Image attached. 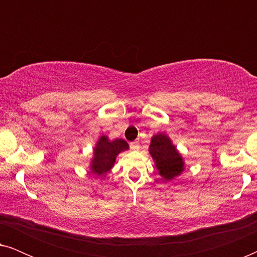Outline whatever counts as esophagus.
Segmentation results:
<instances>
[{
  "label": "esophagus",
  "instance_id": "esophagus-1",
  "mask_svg": "<svg viewBox=\"0 0 257 257\" xmlns=\"http://www.w3.org/2000/svg\"><path fill=\"white\" fill-rule=\"evenodd\" d=\"M139 143L138 142H133L130 144V149H131L132 151H138L139 150Z\"/></svg>",
  "mask_w": 257,
  "mask_h": 257
}]
</instances>
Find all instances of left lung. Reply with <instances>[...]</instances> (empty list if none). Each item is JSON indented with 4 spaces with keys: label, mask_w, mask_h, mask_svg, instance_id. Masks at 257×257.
Here are the masks:
<instances>
[{
    "label": "left lung",
    "mask_w": 257,
    "mask_h": 257,
    "mask_svg": "<svg viewBox=\"0 0 257 257\" xmlns=\"http://www.w3.org/2000/svg\"><path fill=\"white\" fill-rule=\"evenodd\" d=\"M150 153L156 161L161 177L172 180L184 171V163L175 146L172 145L167 136L159 133L152 138L150 145Z\"/></svg>",
    "instance_id": "obj_1"
}]
</instances>
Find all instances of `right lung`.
<instances>
[{
	"mask_svg": "<svg viewBox=\"0 0 257 257\" xmlns=\"http://www.w3.org/2000/svg\"><path fill=\"white\" fill-rule=\"evenodd\" d=\"M127 149L128 145L125 140L115 139L113 142H110L105 136L100 137L96 149H94V158L92 159V165H91L92 173L97 175L106 173L113 166L115 157L121 151Z\"/></svg>",
	"mask_w": 257,
	"mask_h": 257,
	"instance_id": "right-lung-1",
	"label": "right lung"
}]
</instances>
